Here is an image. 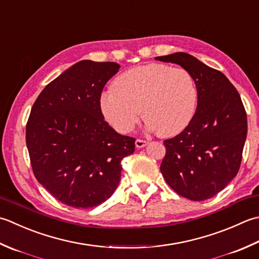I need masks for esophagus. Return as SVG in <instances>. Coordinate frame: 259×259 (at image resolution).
Wrapping results in <instances>:
<instances>
[{
  "label": "esophagus",
  "instance_id": "esophagus-1",
  "mask_svg": "<svg viewBox=\"0 0 259 259\" xmlns=\"http://www.w3.org/2000/svg\"><path fill=\"white\" fill-rule=\"evenodd\" d=\"M147 144H148V141L143 140V139H137L136 140V147L137 148H143Z\"/></svg>",
  "mask_w": 259,
  "mask_h": 259
}]
</instances>
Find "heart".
<instances>
[{
	"instance_id": "b5f03b06",
	"label": "heart",
	"mask_w": 259,
	"mask_h": 259,
	"mask_svg": "<svg viewBox=\"0 0 259 259\" xmlns=\"http://www.w3.org/2000/svg\"><path fill=\"white\" fill-rule=\"evenodd\" d=\"M197 104V86L184 68L147 64L131 68L102 93L100 108L104 119L120 134H128L139 121L161 137L183 131L191 122Z\"/></svg>"
}]
</instances>
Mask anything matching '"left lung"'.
<instances>
[{
    "instance_id": "obj_1",
    "label": "left lung",
    "mask_w": 259,
    "mask_h": 259,
    "mask_svg": "<svg viewBox=\"0 0 259 259\" xmlns=\"http://www.w3.org/2000/svg\"><path fill=\"white\" fill-rule=\"evenodd\" d=\"M189 70L197 86V108L180 135L164 140L160 171L177 194L204 201L219 193L240 168L247 114L240 95L219 70L186 53L156 57Z\"/></svg>"
}]
</instances>
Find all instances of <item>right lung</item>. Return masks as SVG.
Here are the masks:
<instances>
[{
  "label": "right lung",
  "mask_w": 259,
  "mask_h": 259,
  "mask_svg": "<svg viewBox=\"0 0 259 259\" xmlns=\"http://www.w3.org/2000/svg\"><path fill=\"white\" fill-rule=\"evenodd\" d=\"M112 62L82 60L50 82L35 100L25 141L35 179L56 200L76 209L103 203L121 179V160L135 138L104 121L100 98L118 73Z\"/></svg>",
  "instance_id": "obj_1"
}]
</instances>
